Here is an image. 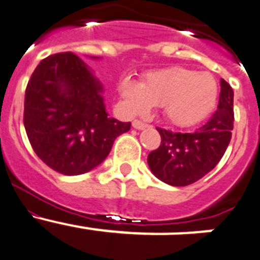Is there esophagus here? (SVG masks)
I'll return each mask as SVG.
<instances>
[{"instance_id": "34e87169", "label": "esophagus", "mask_w": 260, "mask_h": 260, "mask_svg": "<svg viewBox=\"0 0 260 260\" xmlns=\"http://www.w3.org/2000/svg\"><path fill=\"white\" fill-rule=\"evenodd\" d=\"M132 125H133V128H135V129H139V131L148 128V124L143 123V121H140V120H135L132 123Z\"/></svg>"}]
</instances>
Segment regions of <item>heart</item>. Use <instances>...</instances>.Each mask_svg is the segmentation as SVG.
Instances as JSON below:
<instances>
[{"instance_id": "heart-1", "label": "heart", "mask_w": 260, "mask_h": 260, "mask_svg": "<svg viewBox=\"0 0 260 260\" xmlns=\"http://www.w3.org/2000/svg\"><path fill=\"white\" fill-rule=\"evenodd\" d=\"M119 90L128 115H145L153 106H162L168 120L179 127L202 121L218 98V83L211 73L183 67L152 72L141 83L125 80Z\"/></svg>"}]
</instances>
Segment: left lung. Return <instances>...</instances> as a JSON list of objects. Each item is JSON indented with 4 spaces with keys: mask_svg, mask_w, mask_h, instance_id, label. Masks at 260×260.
Returning <instances> with one entry per match:
<instances>
[{
    "mask_svg": "<svg viewBox=\"0 0 260 260\" xmlns=\"http://www.w3.org/2000/svg\"><path fill=\"white\" fill-rule=\"evenodd\" d=\"M217 110L192 132H171L157 128L159 148L149 153L148 165L159 180L175 187L195 183L220 162L233 131V89L221 80Z\"/></svg>",
    "mask_w": 260,
    "mask_h": 260,
    "instance_id": "left-lung-1",
    "label": "left lung"
}]
</instances>
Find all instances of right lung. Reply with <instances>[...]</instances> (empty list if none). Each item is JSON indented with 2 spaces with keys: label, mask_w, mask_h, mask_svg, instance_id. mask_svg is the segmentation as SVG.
Masks as SVG:
<instances>
[{
  "label": "right lung",
  "mask_w": 260,
  "mask_h": 260,
  "mask_svg": "<svg viewBox=\"0 0 260 260\" xmlns=\"http://www.w3.org/2000/svg\"><path fill=\"white\" fill-rule=\"evenodd\" d=\"M102 94L98 77L71 52L48 56L36 67L24 95L23 123L34 152L49 168L65 175L87 173L131 129L129 121L108 116Z\"/></svg>",
  "instance_id": "1"
}]
</instances>
